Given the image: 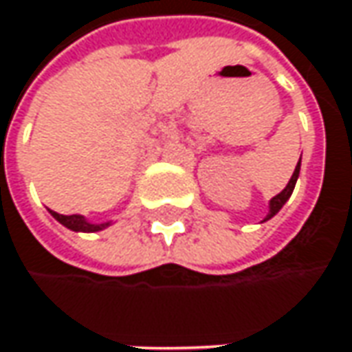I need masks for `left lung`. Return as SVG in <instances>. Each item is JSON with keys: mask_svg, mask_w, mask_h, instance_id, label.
Returning a JSON list of instances; mask_svg holds the SVG:
<instances>
[{"mask_svg": "<svg viewBox=\"0 0 352 352\" xmlns=\"http://www.w3.org/2000/svg\"><path fill=\"white\" fill-rule=\"evenodd\" d=\"M299 171H300V159L299 163H297V167H295V171H293V177H291V181L287 183V187L280 191L279 195H275L273 199H271V203H269V215L265 217V221L271 217H275L277 213L280 211V207L287 203V199L291 197V193H293V189H295V183H297V179H299Z\"/></svg>", "mask_w": 352, "mask_h": 352, "instance_id": "8db88e82", "label": "left lung"}]
</instances>
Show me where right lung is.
Listing matches in <instances>:
<instances>
[{"label": "right lung", "mask_w": 352, "mask_h": 352, "mask_svg": "<svg viewBox=\"0 0 352 352\" xmlns=\"http://www.w3.org/2000/svg\"><path fill=\"white\" fill-rule=\"evenodd\" d=\"M53 217L57 219L63 227L72 229V231H81V233H95V231H101L105 229L109 223H89L83 215H59L55 211H50Z\"/></svg>", "instance_id": "add662e5"}]
</instances>
